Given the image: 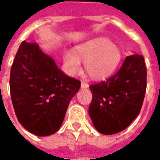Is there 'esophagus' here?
Listing matches in <instances>:
<instances>
[{"instance_id": "34e87169", "label": "esophagus", "mask_w": 160, "mask_h": 160, "mask_svg": "<svg viewBox=\"0 0 160 160\" xmlns=\"http://www.w3.org/2000/svg\"><path fill=\"white\" fill-rule=\"evenodd\" d=\"M88 87H89V84H88L87 82H82V83H81V88H82V89H86V88H88Z\"/></svg>"}]
</instances>
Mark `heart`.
Returning a JSON list of instances; mask_svg holds the SVG:
<instances>
[{
  "instance_id": "1",
  "label": "heart",
  "mask_w": 160,
  "mask_h": 160,
  "mask_svg": "<svg viewBox=\"0 0 160 160\" xmlns=\"http://www.w3.org/2000/svg\"><path fill=\"white\" fill-rule=\"evenodd\" d=\"M122 53L118 46L107 38H96L76 46L63 54V63L69 75L81 71L82 61H85V70L95 79L108 77L118 66Z\"/></svg>"
}]
</instances>
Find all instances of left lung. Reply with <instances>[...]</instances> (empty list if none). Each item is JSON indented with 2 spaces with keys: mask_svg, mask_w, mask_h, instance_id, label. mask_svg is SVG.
<instances>
[{
  "mask_svg": "<svg viewBox=\"0 0 160 160\" xmlns=\"http://www.w3.org/2000/svg\"><path fill=\"white\" fill-rule=\"evenodd\" d=\"M92 102L89 114L101 133L126 129L139 115L147 89V68L142 55L127 57L116 73L89 86Z\"/></svg>",
  "mask_w": 160,
  "mask_h": 160,
  "instance_id": "1",
  "label": "left lung"
}]
</instances>
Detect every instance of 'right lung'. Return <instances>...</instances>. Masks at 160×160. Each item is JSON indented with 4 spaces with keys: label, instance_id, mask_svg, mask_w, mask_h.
<instances>
[{
    "label": "right lung",
    "instance_id": "obj_1",
    "mask_svg": "<svg viewBox=\"0 0 160 160\" xmlns=\"http://www.w3.org/2000/svg\"><path fill=\"white\" fill-rule=\"evenodd\" d=\"M10 94L17 119L38 136L53 134L64 121L81 82L59 70L36 43L23 41L10 72Z\"/></svg>",
    "mask_w": 160,
    "mask_h": 160
}]
</instances>
